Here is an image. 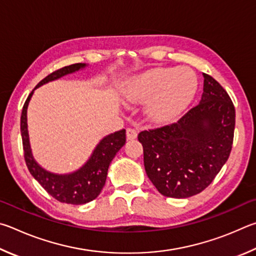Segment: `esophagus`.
<instances>
[{
	"label": "esophagus",
	"instance_id": "1",
	"mask_svg": "<svg viewBox=\"0 0 256 256\" xmlns=\"http://www.w3.org/2000/svg\"><path fill=\"white\" fill-rule=\"evenodd\" d=\"M126 135H127V138L129 140H135L137 137V130L134 128H127V130H126Z\"/></svg>",
	"mask_w": 256,
	"mask_h": 256
}]
</instances>
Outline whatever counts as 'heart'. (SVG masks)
Wrapping results in <instances>:
<instances>
[{
  "mask_svg": "<svg viewBox=\"0 0 256 256\" xmlns=\"http://www.w3.org/2000/svg\"><path fill=\"white\" fill-rule=\"evenodd\" d=\"M196 90V78L188 68H154L132 78L124 94L132 102H146V114L158 124L168 122L186 109Z\"/></svg>",
  "mask_w": 256,
  "mask_h": 256,
  "instance_id": "1",
  "label": "heart"
}]
</instances>
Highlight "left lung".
Instances as JSON below:
<instances>
[{
    "mask_svg": "<svg viewBox=\"0 0 256 256\" xmlns=\"http://www.w3.org/2000/svg\"><path fill=\"white\" fill-rule=\"evenodd\" d=\"M199 104L176 122L138 134L147 176L160 194L189 198L214 181L230 158L235 106L220 84L204 73Z\"/></svg>",
    "mask_w": 256,
    "mask_h": 256,
    "instance_id": "1",
    "label": "left lung"
}]
</instances>
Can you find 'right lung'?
Segmentation results:
<instances>
[{
    "instance_id": "right-lung-1",
    "label": "right lung",
    "mask_w": 256,
    "mask_h": 256,
    "mask_svg": "<svg viewBox=\"0 0 256 256\" xmlns=\"http://www.w3.org/2000/svg\"><path fill=\"white\" fill-rule=\"evenodd\" d=\"M83 67H85V64H82V62L62 67L40 80L34 88L44 83L50 82V80L60 78L66 74L73 73ZM32 94L34 91L26 98L21 114L22 146H24V160L29 172L49 194L60 202L70 204H84L90 202L100 194L101 190L104 186L108 168H109L111 160H114L116 154L126 142V130L122 129V130L116 132L103 138L96 147L86 164L80 168L78 171L65 174V176H58V174L47 172L46 170L40 168L36 163L29 145L28 129H26V108H28Z\"/></svg>"
}]
</instances>
